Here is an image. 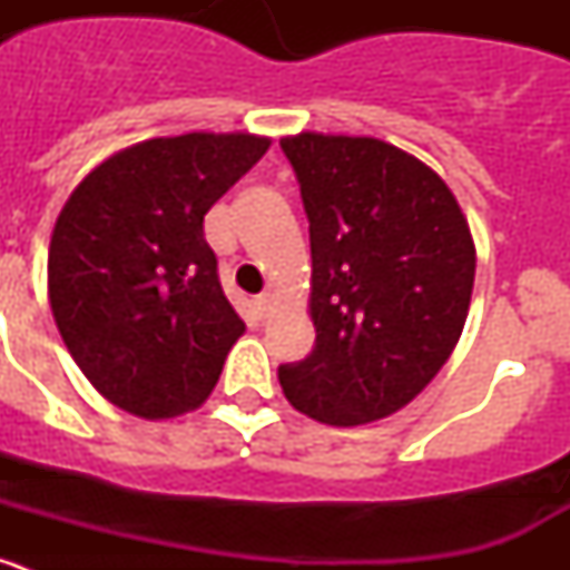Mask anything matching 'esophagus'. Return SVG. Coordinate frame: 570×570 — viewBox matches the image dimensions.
I'll use <instances>...</instances> for the list:
<instances>
[{
  "instance_id": "1",
  "label": "esophagus",
  "mask_w": 570,
  "mask_h": 570,
  "mask_svg": "<svg viewBox=\"0 0 570 570\" xmlns=\"http://www.w3.org/2000/svg\"><path fill=\"white\" fill-rule=\"evenodd\" d=\"M256 308H259V314H268V311L274 308V294H271V291H265V294L256 296Z\"/></svg>"
}]
</instances>
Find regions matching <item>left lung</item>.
<instances>
[{"label": "left lung", "instance_id": "left-lung-1", "mask_svg": "<svg viewBox=\"0 0 570 570\" xmlns=\"http://www.w3.org/2000/svg\"><path fill=\"white\" fill-rule=\"evenodd\" d=\"M311 223V356L279 367L325 425L396 414L440 374L471 308L476 245L436 170L374 136L282 139Z\"/></svg>", "mask_w": 570, "mask_h": 570}]
</instances>
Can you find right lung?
I'll list each match as a JSON object with an SVG mask.
<instances>
[{"instance_id": "obj_1", "label": "right lung", "mask_w": 570, "mask_h": 570, "mask_svg": "<svg viewBox=\"0 0 570 570\" xmlns=\"http://www.w3.org/2000/svg\"><path fill=\"white\" fill-rule=\"evenodd\" d=\"M271 148L268 136H156L116 150L59 210L48 299L70 356L142 420L196 411L245 322L205 242L210 205Z\"/></svg>"}]
</instances>
